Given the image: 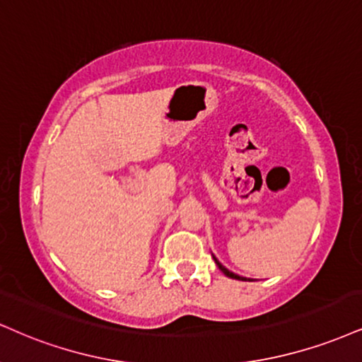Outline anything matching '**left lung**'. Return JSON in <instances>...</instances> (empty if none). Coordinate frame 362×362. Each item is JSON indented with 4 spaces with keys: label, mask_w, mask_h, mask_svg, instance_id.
Wrapping results in <instances>:
<instances>
[{
    "label": "left lung",
    "mask_w": 362,
    "mask_h": 362,
    "mask_svg": "<svg viewBox=\"0 0 362 362\" xmlns=\"http://www.w3.org/2000/svg\"><path fill=\"white\" fill-rule=\"evenodd\" d=\"M212 258H214V261H216V264H217V267H219V269H221V272H223V273H224V275H226V276H229V278H234V280H243V281H245V280H246V278H245V276H239V275H236V273L229 272V269H228V268H226V267H223V264H221V263H219V259H217L214 255H212Z\"/></svg>",
    "instance_id": "left-lung-1"
}]
</instances>
